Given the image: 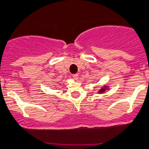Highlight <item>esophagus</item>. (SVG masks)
<instances>
[{
    "label": "esophagus",
    "mask_w": 149,
    "mask_h": 149,
    "mask_svg": "<svg viewBox=\"0 0 149 149\" xmlns=\"http://www.w3.org/2000/svg\"><path fill=\"white\" fill-rule=\"evenodd\" d=\"M73 79L78 80V74H73Z\"/></svg>",
    "instance_id": "1"
}]
</instances>
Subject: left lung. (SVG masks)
<instances>
[{
  "label": "left lung",
  "instance_id": "obj_1",
  "mask_svg": "<svg viewBox=\"0 0 149 149\" xmlns=\"http://www.w3.org/2000/svg\"><path fill=\"white\" fill-rule=\"evenodd\" d=\"M108 89H109V86L104 85V86L101 87V88L99 90V91L97 93H98L99 94H102V93H104L105 92V91H107V90H108Z\"/></svg>",
  "mask_w": 149,
  "mask_h": 149
}]
</instances>
